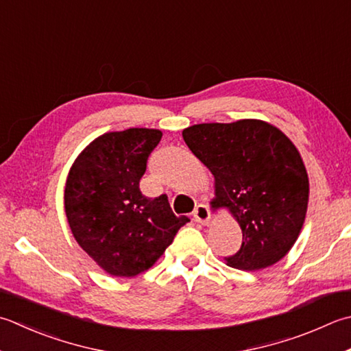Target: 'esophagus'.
<instances>
[{
    "instance_id": "34e87169",
    "label": "esophagus",
    "mask_w": 351,
    "mask_h": 351,
    "mask_svg": "<svg viewBox=\"0 0 351 351\" xmlns=\"http://www.w3.org/2000/svg\"><path fill=\"white\" fill-rule=\"evenodd\" d=\"M193 219L199 223H207L210 221V210L207 205L199 204L193 211Z\"/></svg>"
}]
</instances>
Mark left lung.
Instances as JSON below:
<instances>
[{
    "instance_id": "left-lung-1",
    "label": "left lung",
    "mask_w": 351,
    "mask_h": 351,
    "mask_svg": "<svg viewBox=\"0 0 351 351\" xmlns=\"http://www.w3.org/2000/svg\"><path fill=\"white\" fill-rule=\"evenodd\" d=\"M184 141L216 181L213 207L228 208L243 242L226 263L257 271L277 263L303 226L308 180L287 136L265 121L204 123L184 129Z\"/></svg>"
}]
</instances>
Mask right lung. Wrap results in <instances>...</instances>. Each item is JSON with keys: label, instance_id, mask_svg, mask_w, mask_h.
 I'll return each instance as SVG.
<instances>
[{"label": "right lung", "instance_id": "1", "mask_svg": "<svg viewBox=\"0 0 351 351\" xmlns=\"http://www.w3.org/2000/svg\"><path fill=\"white\" fill-rule=\"evenodd\" d=\"M161 130L126 129L99 136L73 164L65 185L68 223L95 263L115 277L149 269L190 219L166 195L146 197L140 180Z\"/></svg>", "mask_w": 351, "mask_h": 351}]
</instances>
